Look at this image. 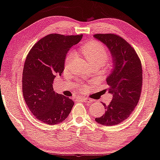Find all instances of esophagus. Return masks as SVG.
I'll return each mask as SVG.
<instances>
[{
    "instance_id": "34e87169",
    "label": "esophagus",
    "mask_w": 160,
    "mask_h": 160,
    "mask_svg": "<svg viewBox=\"0 0 160 160\" xmlns=\"http://www.w3.org/2000/svg\"><path fill=\"white\" fill-rule=\"evenodd\" d=\"M82 99L84 102H89V103L93 102V101H94V99H90V98H82Z\"/></svg>"
}]
</instances>
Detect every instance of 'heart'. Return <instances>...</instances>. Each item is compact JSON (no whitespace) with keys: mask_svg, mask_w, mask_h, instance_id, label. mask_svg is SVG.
<instances>
[{"mask_svg":"<svg viewBox=\"0 0 160 160\" xmlns=\"http://www.w3.org/2000/svg\"><path fill=\"white\" fill-rule=\"evenodd\" d=\"M88 61L92 65L102 66L107 61L109 56V52L107 48L102 43L97 40H92L83 45L80 48ZM74 56V52L70 51L67 54L65 59V66H68L71 59ZM84 86H82L83 89Z\"/></svg>","mask_w":160,"mask_h":160,"instance_id":"obj_1","label":"heart"}]
</instances>
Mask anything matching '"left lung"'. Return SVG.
Masks as SVG:
<instances>
[{"instance_id":"1","label":"left lung","mask_w":160,"mask_h":160,"mask_svg":"<svg viewBox=\"0 0 160 160\" xmlns=\"http://www.w3.org/2000/svg\"><path fill=\"white\" fill-rule=\"evenodd\" d=\"M94 37L108 46L114 63L107 78L112 100L108 105L102 103L105 112L95 120L103 126L118 125L128 118L139 102L143 83L142 63L134 48L118 34H96Z\"/></svg>"}]
</instances>
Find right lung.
I'll use <instances>...</instances> for the list:
<instances>
[{
  "instance_id": "add662e5",
  "label": "right lung",
  "mask_w": 160,
  "mask_h": 160,
  "mask_svg": "<svg viewBox=\"0 0 160 160\" xmlns=\"http://www.w3.org/2000/svg\"><path fill=\"white\" fill-rule=\"evenodd\" d=\"M79 35L50 34L30 50L22 73L23 96L29 110L37 119L46 124L63 122L71 112L74 102L53 91V81L64 70L69 48L82 38Z\"/></svg>"
}]
</instances>
